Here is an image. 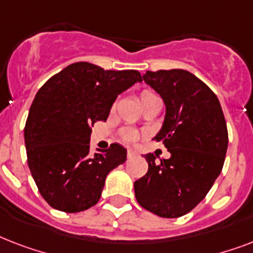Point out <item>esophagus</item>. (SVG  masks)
I'll use <instances>...</instances> for the list:
<instances>
[{
	"label": "esophagus",
	"mask_w": 253,
	"mask_h": 253,
	"mask_svg": "<svg viewBox=\"0 0 253 253\" xmlns=\"http://www.w3.org/2000/svg\"><path fill=\"white\" fill-rule=\"evenodd\" d=\"M138 156V152L134 150H128L127 151V158L128 159H132V158H136Z\"/></svg>",
	"instance_id": "obj_1"
}]
</instances>
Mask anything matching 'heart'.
I'll return each mask as SVG.
<instances>
[{
    "label": "heart",
    "mask_w": 253,
    "mask_h": 253,
    "mask_svg": "<svg viewBox=\"0 0 253 253\" xmlns=\"http://www.w3.org/2000/svg\"><path fill=\"white\" fill-rule=\"evenodd\" d=\"M155 98H158V95L151 90H143L142 93H140V97H139L140 103H144L147 102V101H151V99H155ZM138 138H139V134L134 130H125L122 132V139L127 143L135 142Z\"/></svg>",
    "instance_id": "heart-1"
}]
</instances>
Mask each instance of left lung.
<instances>
[{
	"mask_svg": "<svg viewBox=\"0 0 253 253\" xmlns=\"http://www.w3.org/2000/svg\"><path fill=\"white\" fill-rule=\"evenodd\" d=\"M143 80L166 103V118L155 139L170 158L156 163L144 155L148 172L134 182L139 205L163 218H178L204 200L223 168L228 132L214 91L184 69L147 71Z\"/></svg>",
	"mask_w": 253,
	"mask_h": 253,
	"instance_id": "obj_1",
	"label": "left lung"
}]
</instances>
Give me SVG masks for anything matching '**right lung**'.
I'll use <instances>...</instances> for the list:
<instances>
[{
    "mask_svg": "<svg viewBox=\"0 0 253 253\" xmlns=\"http://www.w3.org/2000/svg\"><path fill=\"white\" fill-rule=\"evenodd\" d=\"M135 83H142L138 71H105L80 61L38 90L25 144L30 172L51 208L79 212L94 206L109 172L126 162V148L117 143L90 156V127L106 121L118 94Z\"/></svg>",
    "mask_w": 253,
    "mask_h": 253,
    "instance_id": "add662e5",
    "label": "right lung"
}]
</instances>
